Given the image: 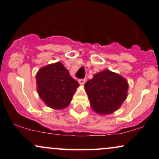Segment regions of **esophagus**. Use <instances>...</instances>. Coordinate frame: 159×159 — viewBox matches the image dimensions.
Returning <instances> with one entry per match:
<instances>
[{
  "label": "esophagus",
  "mask_w": 159,
  "mask_h": 159,
  "mask_svg": "<svg viewBox=\"0 0 159 159\" xmlns=\"http://www.w3.org/2000/svg\"><path fill=\"white\" fill-rule=\"evenodd\" d=\"M79 83L80 85H84L85 83L86 82V79H79Z\"/></svg>",
  "instance_id": "1"
}]
</instances>
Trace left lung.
<instances>
[{
    "label": "left lung",
    "mask_w": 159,
    "mask_h": 159,
    "mask_svg": "<svg viewBox=\"0 0 159 159\" xmlns=\"http://www.w3.org/2000/svg\"><path fill=\"white\" fill-rule=\"evenodd\" d=\"M90 104L99 114H109L119 108L127 97L128 82L120 75L103 70L85 84Z\"/></svg>",
    "instance_id": "8db88e82"
}]
</instances>
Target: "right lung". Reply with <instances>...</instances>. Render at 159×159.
<instances>
[{"mask_svg":"<svg viewBox=\"0 0 159 159\" xmlns=\"http://www.w3.org/2000/svg\"><path fill=\"white\" fill-rule=\"evenodd\" d=\"M37 92L49 107L65 108L70 103L79 83L73 79L61 62L40 69L37 74Z\"/></svg>","mask_w":159,"mask_h":159,"instance_id":"obj_1","label":"right lung"}]
</instances>
